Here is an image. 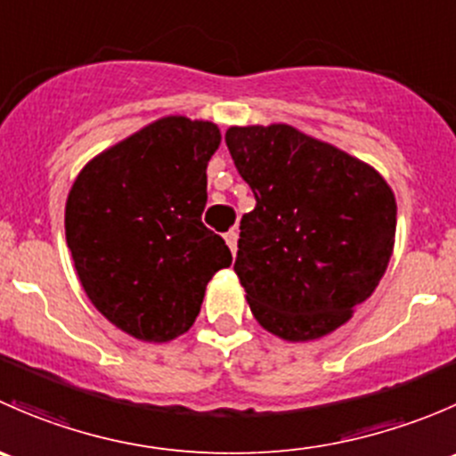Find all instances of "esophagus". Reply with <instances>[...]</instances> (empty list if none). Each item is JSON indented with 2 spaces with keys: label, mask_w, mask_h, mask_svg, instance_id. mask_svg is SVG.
<instances>
[{
  "label": "esophagus",
  "mask_w": 456,
  "mask_h": 456,
  "mask_svg": "<svg viewBox=\"0 0 456 456\" xmlns=\"http://www.w3.org/2000/svg\"><path fill=\"white\" fill-rule=\"evenodd\" d=\"M224 242H227V247L229 249H232V254H236V249H238V232H227L224 233Z\"/></svg>",
  "instance_id": "obj_1"
}]
</instances>
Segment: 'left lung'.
<instances>
[{
    "label": "left lung",
    "mask_w": 456,
    "mask_h": 456,
    "mask_svg": "<svg viewBox=\"0 0 456 456\" xmlns=\"http://www.w3.org/2000/svg\"><path fill=\"white\" fill-rule=\"evenodd\" d=\"M224 141L256 196L233 265L251 314L289 342L324 338L386 273L393 190L370 165L284 123L229 127Z\"/></svg>",
    "instance_id": "left-lung-1"
}]
</instances>
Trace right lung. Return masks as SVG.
<instances>
[{
    "mask_svg": "<svg viewBox=\"0 0 456 456\" xmlns=\"http://www.w3.org/2000/svg\"><path fill=\"white\" fill-rule=\"evenodd\" d=\"M218 126L165 117L101 151L66 202V240L86 296L117 329L169 342L200 314L232 251L202 224Z\"/></svg>",
    "mask_w": 456,
    "mask_h": 456,
    "instance_id": "right-lung-1",
    "label": "right lung"
}]
</instances>
